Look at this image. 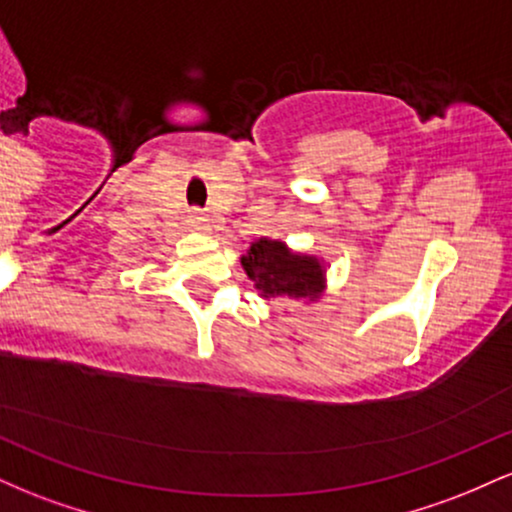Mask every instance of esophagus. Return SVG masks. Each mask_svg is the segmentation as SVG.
<instances>
[{
	"instance_id": "34e87169",
	"label": "esophagus",
	"mask_w": 512,
	"mask_h": 512,
	"mask_svg": "<svg viewBox=\"0 0 512 512\" xmlns=\"http://www.w3.org/2000/svg\"><path fill=\"white\" fill-rule=\"evenodd\" d=\"M187 226H190L192 231H207L209 228L207 214H204L202 209H192L190 214H187Z\"/></svg>"
}]
</instances>
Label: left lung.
I'll return each instance as SVG.
<instances>
[{"instance_id": "8db88e82", "label": "left lung", "mask_w": 512, "mask_h": 512, "mask_svg": "<svg viewBox=\"0 0 512 512\" xmlns=\"http://www.w3.org/2000/svg\"><path fill=\"white\" fill-rule=\"evenodd\" d=\"M245 272L264 296L313 298L322 291V269L315 257L293 255L279 240L260 238L243 257Z\"/></svg>"}]
</instances>
